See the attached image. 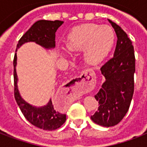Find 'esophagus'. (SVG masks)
<instances>
[{"instance_id":"1","label":"esophagus","mask_w":147,"mask_h":147,"mask_svg":"<svg viewBox=\"0 0 147 147\" xmlns=\"http://www.w3.org/2000/svg\"><path fill=\"white\" fill-rule=\"evenodd\" d=\"M71 87L75 91L83 93L89 90L94 84V75L91 72L83 71L80 76L74 79L71 82Z\"/></svg>"}]
</instances>
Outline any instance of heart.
<instances>
[{
    "label": "heart",
    "mask_w": 147,
    "mask_h": 147,
    "mask_svg": "<svg viewBox=\"0 0 147 147\" xmlns=\"http://www.w3.org/2000/svg\"><path fill=\"white\" fill-rule=\"evenodd\" d=\"M113 30L109 27L86 24L74 27L67 35L66 46L69 51L84 49L83 59L89 64H97L105 59L113 45Z\"/></svg>",
    "instance_id": "b5f03b06"
}]
</instances>
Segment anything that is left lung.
<instances>
[{"label": "left lung", "instance_id": "left-lung-1", "mask_svg": "<svg viewBox=\"0 0 147 147\" xmlns=\"http://www.w3.org/2000/svg\"><path fill=\"white\" fill-rule=\"evenodd\" d=\"M108 20L117 34V46L113 57L101 67L105 80L94 96L99 104L98 111L90 117L95 123L107 127L120 123L128 111L134 93L136 71L131 41L120 26Z\"/></svg>", "mask_w": 147, "mask_h": 147}]
</instances>
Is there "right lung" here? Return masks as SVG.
Returning <instances> with one entry per match:
<instances>
[{"label":"right lung","instance_id":"right-lung-1","mask_svg":"<svg viewBox=\"0 0 147 147\" xmlns=\"http://www.w3.org/2000/svg\"><path fill=\"white\" fill-rule=\"evenodd\" d=\"M60 20H38L32 25L22 36L18 42L16 52L27 42H35L46 49L55 48V33L63 24ZM17 56L15 54L14 65V94L16 101L25 118L31 124L45 131H53L59 128L65 122L66 115L56 110L51 99L45 105L37 107L29 104L21 97L18 89V76L16 73Z\"/></svg>","mask_w":147,"mask_h":147}]
</instances>
